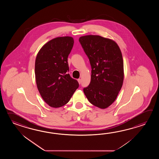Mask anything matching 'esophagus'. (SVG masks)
<instances>
[{
	"instance_id": "esophagus-1",
	"label": "esophagus",
	"mask_w": 159,
	"mask_h": 159,
	"mask_svg": "<svg viewBox=\"0 0 159 159\" xmlns=\"http://www.w3.org/2000/svg\"><path fill=\"white\" fill-rule=\"evenodd\" d=\"M78 83L80 84H81V80L80 79V78H79V79H78Z\"/></svg>"
}]
</instances>
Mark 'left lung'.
<instances>
[{"instance_id": "obj_1", "label": "left lung", "mask_w": 159, "mask_h": 159, "mask_svg": "<svg viewBox=\"0 0 159 159\" xmlns=\"http://www.w3.org/2000/svg\"><path fill=\"white\" fill-rule=\"evenodd\" d=\"M79 41L91 67V81L84 92L89 101L99 108L108 107L122 88L123 61L115 41L97 35L80 37Z\"/></svg>"}]
</instances>
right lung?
Wrapping results in <instances>:
<instances>
[{
  "label": "right lung",
  "mask_w": 159,
  "mask_h": 159,
  "mask_svg": "<svg viewBox=\"0 0 159 159\" xmlns=\"http://www.w3.org/2000/svg\"><path fill=\"white\" fill-rule=\"evenodd\" d=\"M71 37H57L45 44L35 61V77L41 97L52 107H60L70 101L79 87L68 72V57L73 47Z\"/></svg>",
  "instance_id": "add662e5"
}]
</instances>
